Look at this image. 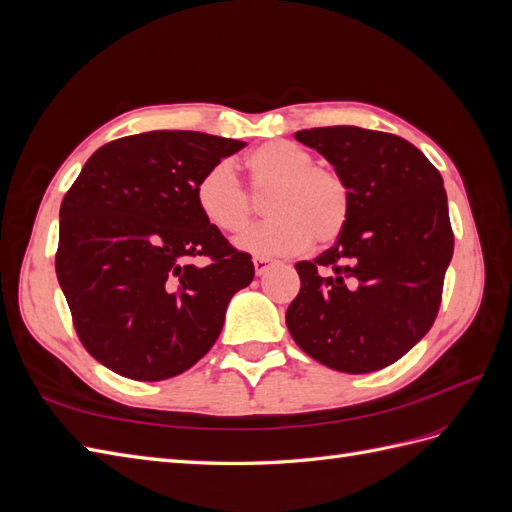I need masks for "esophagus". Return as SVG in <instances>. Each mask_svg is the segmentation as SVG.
<instances>
[{
  "instance_id": "esophagus-1",
  "label": "esophagus",
  "mask_w": 512,
  "mask_h": 512,
  "mask_svg": "<svg viewBox=\"0 0 512 512\" xmlns=\"http://www.w3.org/2000/svg\"><path fill=\"white\" fill-rule=\"evenodd\" d=\"M271 267H273L271 260H267V258H254V271H256L258 277L265 275Z\"/></svg>"
}]
</instances>
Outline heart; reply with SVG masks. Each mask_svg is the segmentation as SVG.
I'll list each match as a JSON object with an SVG mask.
<instances>
[{"instance_id":"obj_1","label":"heart","mask_w":512,"mask_h":512,"mask_svg":"<svg viewBox=\"0 0 512 512\" xmlns=\"http://www.w3.org/2000/svg\"><path fill=\"white\" fill-rule=\"evenodd\" d=\"M252 190H271L265 213L271 220L247 228L235 245L258 258L297 254L309 243L327 245L342 235L350 215V192L335 170L314 166V156L290 141H269L245 160ZM196 205L215 230L239 232L252 215L245 192L228 162L207 168L196 183Z\"/></svg>"}]
</instances>
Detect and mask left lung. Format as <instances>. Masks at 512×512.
I'll return each mask as SVG.
<instances>
[{
	"label": "left lung",
	"instance_id": "8db88e82",
	"mask_svg": "<svg viewBox=\"0 0 512 512\" xmlns=\"http://www.w3.org/2000/svg\"><path fill=\"white\" fill-rule=\"evenodd\" d=\"M350 192V215L331 250L294 265L301 290L286 312L297 346L344 374L401 359L438 316L453 258L444 181L401 136L331 126L301 130Z\"/></svg>",
	"mask_w": 512,
	"mask_h": 512
}]
</instances>
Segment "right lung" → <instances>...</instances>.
Instances as JSON below:
<instances>
[{
    "label": "right lung",
    "mask_w": 512,
    "mask_h": 512,
    "mask_svg": "<svg viewBox=\"0 0 512 512\" xmlns=\"http://www.w3.org/2000/svg\"><path fill=\"white\" fill-rule=\"evenodd\" d=\"M245 147L153 130L100 147L59 209L55 271L87 352L115 374L158 382L211 350L252 258L200 215L196 183ZM210 258L198 266L195 258Z\"/></svg>",
    "instance_id": "obj_1"
}]
</instances>
